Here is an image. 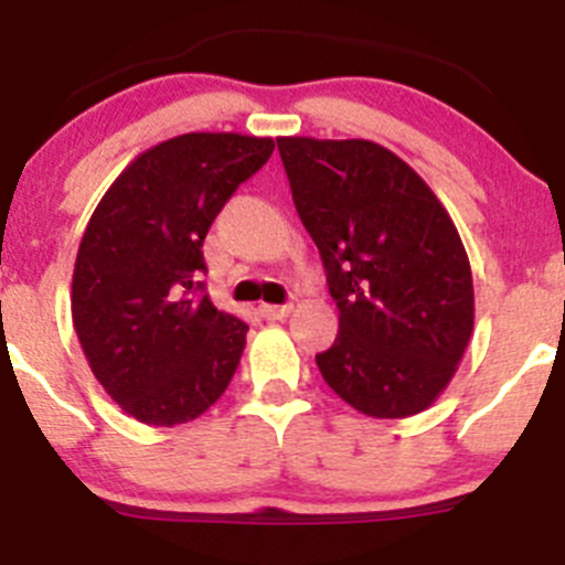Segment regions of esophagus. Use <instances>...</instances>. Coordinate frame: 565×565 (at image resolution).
<instances>
[{
    "label": "esophagus",
    "mask_w": 565,
    "mask_h": 565,
    "mask_svg": "<svg viewBox=\"0 0 565 565\" xmlns=\"http://www.w3.org/2000/svg\"><path fill=\"white\" fill-rule=\"evenodd\" d=\"M258 312H262V318L267 320H284L289 312H292V307H270V303H262Z\"/></svg>",
    "instance_id": "1"
}]
</instances>
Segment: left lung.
<instances>
[{"label":"left lung","instance_id":"8db88e82","mask_svg":"<svg viewBox=\"0 0 565 565\" xmlns=\"http://www.w3.org/2000/svg\"><path fill=\"white\" fill-rule=\"evenodd\" d=\"M295 211L318 245L340 329L315 358L374 419L430 408L470 343L476 301L450 213L403 157L371 140L276 137Z\"/></svg>","mask_w":565,"mask_h":565}]
</instances>
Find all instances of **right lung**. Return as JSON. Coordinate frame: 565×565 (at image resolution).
Returning <instances> with one entry per match:
<instances>
[{"label":"right lung","instance_id":"1","mask_svg":"<svg viewBox=\"0 0 565 565\" xmlns=\"http://www.w3.org/2000/svg\"><path fill=\"white\" fill-rule=\"evenodd\" d=\"M273 137L188 131L120 171L81 238L73 323L95 380L129 416L174 428L231 385L247 323L202 292V242Z\"/></svg>","mask_w":565,"mask_h":565}]
</instances>
